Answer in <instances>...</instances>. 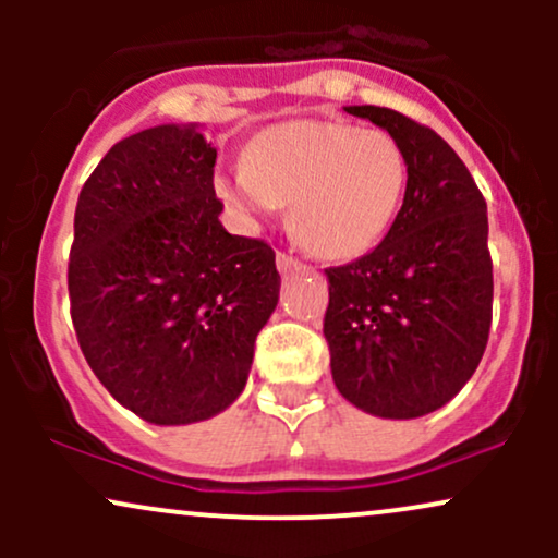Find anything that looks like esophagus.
<instances>
[{"label":"esophagus","mask_w":558,"mask_h":558,"mask_svg":"<svg viewBox=\"0 0 558 558\" xmlns=\"http://www.w3.org/2000/svg\"><path fill=\"white\" fill-rule=\"evenodd\" d=\"M304 267V262L299 257H293V254L288 252H278V270L280 272H293V270H301Z\"/></svg>","instance_id":"34e87169"}]
</instances>
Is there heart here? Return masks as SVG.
I'll list each match as a JSON object with an SVG mask.
<instances>
[{
    "label": "heart",
    "mask_w": 558,
    "mask_h": 558,
    "mask_svg": "<svg viewBox=\"0 0 558 558\" xmlns=\"http://www.w3.org/2000/svg\"><path fill=\"white\" fill-rule=\"evenodd\" d=\"M407 178V155L390 133L291 120L254 136L243 168L217 178V194L246 217L291 204V230L306 248L349 259L386 235Z\"/></svg>",
    "instance_id": "heart-1"
}]
</instances>
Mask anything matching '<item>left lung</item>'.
I'll list each match as a JSON object with an SVG mask.
<instances>
[{
  "mask_svg": "<svg viewBox=\"0 0 558 558\" xmlns=\"http://www.w3.org/2000/svg\"><path fill=\"white\" fill-rule=\"evenodd\" d=\"M386 128L409 178L393 226L369 254L328 267L323 332L345 401L412 420L451 401L477 369L493 317L488 207L466 165L433 128L388 110L345 107Z\"/></svg>",
  "mask_w": 558,
  "mask_h": 558,
  "instance_id": "obj_1",
  "label": "left lung"
}]
</instances>
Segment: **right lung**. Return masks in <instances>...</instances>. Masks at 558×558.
Instances as JSON below:
<instances>
[{
    "instance_id": "1",
    "label": "right lung",
    "mask_w": 558,
    "mask_h": 558,
    "mask_svg": "<svg viewBox=\"0 0 558 558\" xmlns=\"http://www.w3.org/2000/svg\"><path fill=\"white\" fill-rule=\"evenodd\" d=\"M217 149L196 125H157L112 146L83 183L68 262L70 317L114 401L189 425L246 386L278 304L270 243L230 235Z\"/></svg>"
}]
</instances>
